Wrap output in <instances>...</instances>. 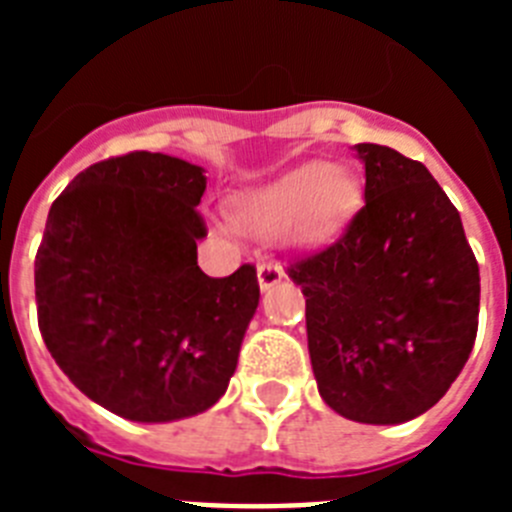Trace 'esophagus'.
I'll use <instances>...</instances> for the list:
<instances>
[{
	"label": "esophagus",
	"instance_id": "1",
	"mask_svg": "<svg viewBox=\"0 0 512 512\" xmlns=\"http://www.w3.org/2000/svg\"><path fill=\"white\" fill-rule=\"evenodd\" d=\"M284 279V269L277 264V261H264L259 264V287L271 289L274 284H279Z\"/></svg>",
	"mask_w": 512,
	"mask_h": 512
}]
</instances>
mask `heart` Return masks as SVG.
<instances>
[{
  "mask_svg": "<svg viewBox=\"0 0 512 512\" xmlns=\"http://www.w3.org/2000/svg\"><path fill=\"white\" fill-rule=\"evenodd\" d=\"M361 202V187L346 166H295L233 202L238 228L256 235H277L287 225L300 241H323L338 233Z\"/></svg>",
  "mask_w": 512,
  "mask_h": 512,
  "instance_id": "b5f03b06",
  "label": "heart"
}]
</instances>
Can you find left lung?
<instances>
[{"label":"left lung","instance_id":"8db88e82","mask_svg":"<svg viewBox=\"0 0 512 512\" xmlns=\"http://www.w3.org/2000/svg\"><path fill=\"white\" fill-rule=\"evenodd\" d=\"M364 207L323 251L287 266L302 287L320 397L356 423L431 410L472 354L479 266L459 210L420 161L359 143Z\"/></svg>","mask_w":512,"mask_h":512}]
</instances>
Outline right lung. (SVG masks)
<instances>
[{"label": "right lung", "instance_id": "1", "mask_svg": "<svg viewBox=\"0 0 512 512\" xmlns=\"http://www.w3.org/2000/svg\"><path fill=\"white\" fill-rule=\"evenodd\" d=\"M202 166L133 151L92 164L58 194L35 256L43 341L89 400L169 423L228 390L259 307L251 264L207 277L197 241Z\"/></svg>", "mask_w": 512, "mask_h": 512}]
</instances>
